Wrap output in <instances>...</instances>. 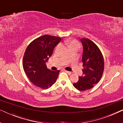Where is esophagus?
Returning <instances> with one entry per match:
<instances>
[{
  "label": "esophagus",
  "instance_id": "1",
  "mask_svg": "<svg viewBox=\"0 0 123 123\" xmlns=\"http://www.w3.org/2000/svg\"><path fill=\"white\" fill-rule=\"evenodd\" d=\"M65 72H66V73H68V74H72V72H69V71H67V70H65Z\"/></svg>",
  "mask_w": 123,
  "mask_h": 123
}]
</instances>
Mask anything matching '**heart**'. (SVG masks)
<instances>
[{"mask_svg": "<svg viewBox=\"0 0 123 123\" xmlns=\"http://www.w3.org/2000/svg\"><path fill=\"white\" fill-rule=\"evenodd\" d=\"M65 43L66 44L68 45L69 48L71 49L72 48H73V47H78L79 48L80 47V43H78V41L75 40H67V41H65ZM59 46V45H58V47Z\"/></svg>", "mask_w": 123, "mask_h": 123, "instance_id": "obj_1", "label": "heart"}]
</instances>
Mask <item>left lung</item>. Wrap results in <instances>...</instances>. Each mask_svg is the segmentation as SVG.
<instances>
[{"mask_svg":"<svg viewBox=\"0 0 123 123\" xmlns=\"http://www.w3.org/2000/svg\"><path fill=\"white\" fill-rule=\"evenodd\" d=\"M80 40L83 47V75L79 77V80L73 86L78 90L84 91L93 88L101 80L104 70V60L100 49L93 41L88 38Z\"/></svg>","mask_w":123,"mask_h":123,"instance_id":"obj_1","label":"left lung"}]
</instances>
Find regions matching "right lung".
Masks as SVG:
<instances>
[{
    "instance_id": "1",
    "label": "right lung",
    "mask_w": 123,
    "mask_h": 123,
    "mask_svg": "<svg viewBox=\"0 0 123 123\" xmlns=\"http://www.w3.org/2000/svg\"><path fill=\"white\" fill-rule=\"evenodd\" d=\"M61 40L57 36L43 35L33 40L25 52L23 69L32 83L40 88H50L58 78L59 70L48 69L45 63Z\"/></svg>"
}]
</instances>
